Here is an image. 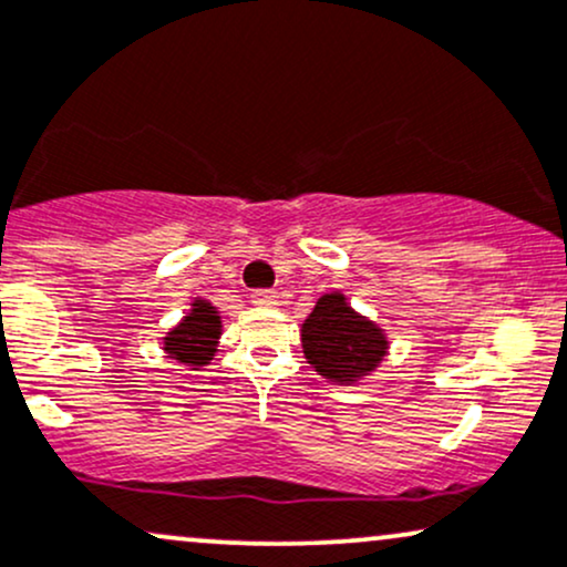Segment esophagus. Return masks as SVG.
<instances>
[{"mask_svg": "<svg viewBox=\"0 0 567 567\" xmlns=\"http://www.w3.org/2000/svg\"><path fill=\"white\" fill-rule=\"evenodd\" d=\"M250 301L255 303V307L271 309V307H277V303H279V298H277V293H271V290H252Z\"/></svg>", "mask_w": 567, "mask_h": 567, "instance_id": "obj_1", "label": "esophagus"}]
</instances>
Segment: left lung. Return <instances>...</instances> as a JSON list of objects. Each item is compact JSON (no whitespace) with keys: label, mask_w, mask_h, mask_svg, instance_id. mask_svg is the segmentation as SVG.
<instances>
[{"label":"left lung","mask_w":567,"mask_h":567,"mask_svg":"<svg viewBox=\"0 0 567 567\" xmlns=\"http://www.w3.org/2000/svg\"><path fill=\"white\" fill-rule=\"evenodd\" d=\"M301 347L317 374L336 384H354L377 371L390 341L377 322L354 312L344 293L333 290L303 320Z\"/></svg>","instance_id":"left-lung-1"}]
</instances>
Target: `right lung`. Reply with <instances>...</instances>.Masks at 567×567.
<instances>
[{"label": "right lung", "instance_id": "add662e5", "mask_svg": "<svg viewBox=\"0 0 567 567\" xmlns=\"http://www.w3.org/2000/svg\"><path fill=\"white\" fill-rule=\"evenodd\" d=\"M223 320L217 307L209 301H193L190 312L164 336V350L177 363L190 365V371H198L207 365L217 352V339H220Z\"/></svg>", "mask_w": 567, "mask_h": 567}]
</instances>
